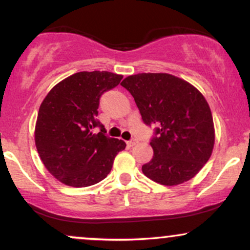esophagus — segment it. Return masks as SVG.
<instances>
[{"mask_svg":"<svg viewBox=\"0 0 250 250\" xmlns=\"http://www.w3.org/2000/svg\"><path fill=\"white\" fill-rule=\"evenodd\" d=\"M137 143V141L135 139L133 140H129V141H127V146L128 147H133V146H135Z\"/></svg>","mask_w":250,"mask_h":250,"instance_id":"esophagus-1","label":"esophagus"}]
</instances>
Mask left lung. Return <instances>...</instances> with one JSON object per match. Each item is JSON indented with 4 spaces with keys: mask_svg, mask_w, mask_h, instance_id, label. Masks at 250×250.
<instances>
[{
    "mask_svg": "<svg viewBox=\"0 0 250 250\" xmlns=\"http://www.w3.org/2000/svg\"><path fill=\"white\" fill-rule=\"evenodd\" d=\"M121 85L134 97L143 123L156 125L150 140L154 156L142 166L143 174L165 186L193 179L215 141L213 116L202 94L170 74H137Z\"/></svg>",
    "mask_w": 250,
    "mask_h": 250,
    "instance_id": "8db88e82",
    "label": "left lung"
}]
</instances>
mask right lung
I'll return each mask as SVG.
<instances>
[{
    "label": "right lung",
    "instance_id": "right-lung-1",
    "mask_svg": "<svg viewBox=\"0 0 250 250\" xmlns=\"http://www.w3.org/2000/svg\"><path fill=\"white\" fill-rule=\"evenodd\" d=\"M122 77L109 71H81L57 83L43 100L35 127L36 148L60 182L76 188L99 183L125 148V141L107 136L97 120L100 99ZM95 127L100 129L97 134Z\"/></svg>",
    "mask_w": 250,
    "mask_h": 250
}]
</instances>
